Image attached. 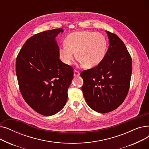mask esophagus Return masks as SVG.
I'll return each instance as SVG.
<instances>
[{
    "instance_id": "obj_1",
    "label": "esophagus",
    "mask_w": 149,
    "mask_h": 149,
    "mask_svg": "<svg viewBox=\"0 0 149 149\" xmlns=\"http://www.w3.org/2000/svg\"><path fill=\"white\" fill-rule=\"evenodd\" d=\"M74 75L75 77L79 76V75H80V72L78 71V70H74Z\"/></svg>"
}]
</instances>
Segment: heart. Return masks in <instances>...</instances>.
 Here are the masks:
<instances>
[{"instance_id":"1","label":"heart","mask_w":149,"mask_h":149,"mask_svg":"<svg viewBox=\"0 0 149 149\" xmlns=\"http://www.w3.org/2000/svg\"><path fill=\"white\" fill-rule=\"evenodd\" d=\"M66 45L59 49L60 59L67 65H71L76 57L81 65L93 68L98 65L105 57L107 49L106 37L92 31H76L67 36Z\"/></svg>"}]
</instances>
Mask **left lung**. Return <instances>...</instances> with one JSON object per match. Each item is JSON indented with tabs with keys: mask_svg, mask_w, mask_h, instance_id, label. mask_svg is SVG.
Returning <instances> with one entry per match:
<instances>
[{
	"mask_svg": "<svg viewBox=\"0 0 149 149\" xmlns=\"http://www.w3.org/2000/svg\"><path fill=\"white\" fill-rule=\"evenodd\" d=\"M109 42L103 60L80 74L81 90L88 106L104 113L118 108L126 98L132 71V58L118 36L106 31Z\"/></svg>",
	"mask_w": 149,
	"mask_h": 149,
	"instance_id": "left-lung-1",
	"label": "left lung"
}]
</instances>
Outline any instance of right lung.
<instances>
[{
  "label": "right lung",
  "instance_id": "1",
  "mask_svg": "<svg viewBox=\"0 0 149 149\" xmlns=\"http://www.w3.org/2000/svg\"><path fill=\"white\" fill-rule=\"evenodd\" d=\"M62 28L45 31L25 42L16 58L19 89L27 104L37 113L51 116L60 111L68 100L74 69L59 58L56 37Z\"/></svg>",
  "mask_w": 149,
  "mask_h": 149
}]
</instances>
